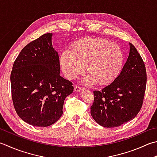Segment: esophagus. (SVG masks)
Masks as SVG:
<instances>
[{"mask_svg": "<svg viewBox=\"0 0 157 157\" xmlns=\"http://www.w3.org/2000/svg\"><path fill=\"white\" fill-rule=\"evenodd\" d=\"M83 90H85V88L79 86V85H76L75 87V91H76V92H79V91H82Z\"/></svg>", "mask_w": 157, "mask_h": 157, "instance_id": "obj_1", "label": "esophagus"}]
</instances>
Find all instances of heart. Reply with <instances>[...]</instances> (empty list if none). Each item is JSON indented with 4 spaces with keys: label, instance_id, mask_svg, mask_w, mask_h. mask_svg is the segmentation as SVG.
<instances>
[{
    "label": "heart",
    "instance_id": "heart-1",
    "mask_svg": "<svg viewBox=\"0 0 157 157\" xmlns=\"http://www.w3.org/2000/svg\"><path fill=\"white\" fill-rule=\"evenodd\" d=\"M124 57L117 44L102 38L87 37L72 46V53L64 51L59 63L62 72L68 79H75L83 73L85 66L89 73L85 82L105 85L116 78L122 69Z\"/></svg>",
    "mask_w": 157,
    "mask_h": 157
}]
</instances>
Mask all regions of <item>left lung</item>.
Returning a JSON list of instances; mask_svg holds the SVG:
<instances>
[{
    "label": "left lung",
    "instance_id": "obj_1",
    "mask_svg": "<svg viewBox=\"0 0 157 157\" xmlns=\"http://www.w3.org/2000/svg\"><path fill=\"white\" fill-rule=\"evenodd\" d=\"M129 44V56L120 75L101 91H94L91 115L98 124L106 128L120 126L132 120L142 106L146 70L137 49Z\"/></svg>",
    "mask_w": 157,
    "mask_h": 157
}]
</instances>
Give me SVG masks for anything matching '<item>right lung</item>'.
<instances>
[{
  "label": "right lung",
  "mask_w": 157,
  "mask_h": 157,
  "mask_svg": "<svg viewBox=\"0 0 157 157\" xmlns=\"http://www.w3.org/2000/svg\"><path fill=\"white\" fill-rule=\"evenodd\" d=\"M52 33L28 44L15 60L10 80L17 114L35 126L52 125L63 114L66 98L73 92L72 82L60 76L58 52Z\"/></svg>",
  "instance_id": "right-lung-1"
}]
</instances>
